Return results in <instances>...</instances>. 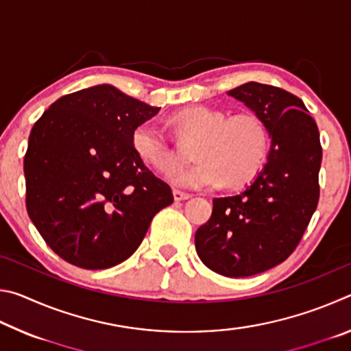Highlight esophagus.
I'll return each instance as SVG.
<instances>
[{"mask_svg": "<svg viewBox=\"0 0 351 351\" xmlns=\"http://www.w3.org/2000/svg\"><path fill=\"white\" fill-rule=\"evenodd\" d=\"M173 198H175V201H184V199H189V198H190V193L181 192V190H173Z\"/></svg>", "mask_w": 351, "mask_h": 351, "instance_id": "1", "label": "esophagus"}]
</instances>
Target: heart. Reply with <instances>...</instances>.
I'll list each match as a JSON object with an SVG mask.
<instances>
[{
  "instance_id": "b5f03b06",
  "label": "heart",
  "mask_w": 351,
  "mask_h": 351,
  "mask_svg": "<svg viewBox=\"0 0 351 351\" xmlns=\"http://www.w3.org/2000/svg\"><path fill=\"white\" fill-rule=\"evenodd\" d=\"M170 127L184 147H193L195 167L171 176L176 186L209 189L223 184L240 189L255 180L271 150L268 122L257 111L229 114L206 105L186 106L169 117ZM132 147L147 167L170 175L182 164L180 147L171 145L156 123L144 122L134 128Z\"/></svg>"
}]
</instances>
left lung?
Instances as JSON below:
<instances>
[{
	"instance_id": "8db88e82",
	"label": "left lung",
	"mask_w": 351,
	"mask_h": 351,
	"mask_svg": "<svg viewBox=\"0 0 351 351\" xmlns=\"http://www.w3.org/2000/svg\"><path fill=\"white\" fill-rule=\"evenodd\" d=\"M229 94L268 122V162L252 184L213 199L210 219L195 234L198 257L226 277H249L287 260L319 203V130L302 100L282 88L249 82Z\"/></svg>"
}]
</instances>
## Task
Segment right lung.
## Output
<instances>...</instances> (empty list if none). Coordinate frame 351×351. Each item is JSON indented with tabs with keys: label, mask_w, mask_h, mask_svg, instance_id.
<instances>
[{
	"label": "right lung",
	"mask_w": 351,
	"mask_h": 351,
	"mask_svg": "<svg viewBox=\"0 0 351 351\" xmlns=\"http://www.w3.org/2000/svg\"><path fill=\"white\" fill-rule=\"evenodd\" d=\"M159 108L111 85L56 100L34 123L25 154L26 209L46 245L83 269L125 261L153 217L173 203L139 161L134 128Z\"/></svg>",
	"instance_id": "obj_1"
}]
</instances>
